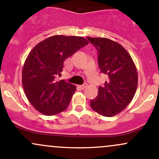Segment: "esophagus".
Wrapping results in <instances>:
<instances>
[{
	"instance_id": "esophagus-1",
	"label": "esophagus",
	"mask_w": 159,
	"mask_h": 159,
	"mask_svg": "<svg viewBox=\"0 0 159 159\" xmlns=\"http://www.w3.org/2000/svg\"><path fill=\"white\" fill-rule=\"evenodd\" d=\"M86 87H87V84H82V85L78 86V87H79V88L81 89V90H84V89Z\"/></svg>"
}]
</instances>
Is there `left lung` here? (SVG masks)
<instances>
[{"mask_svg": "<svg viewBox=\"0 0 159 159\" xmlns=\"http://www.w3.org/2000/svg\"><path fill=\"white\" fill-rule=\"evenodd\" d=\"M98 51V64L108 76L90 106L104 116L121 112L132 102L138 87V72L130 54L116 42L102 37H87Z\"/></svg>", "mask_w": 159, "mask_h": 159, "instance_id": "8db88e82", "label": "left lung"}]
</instances>
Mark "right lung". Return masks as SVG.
I'll use <instances>...</instances> for the list:
<instances>
[{"label": "right lung", "mask_w": 159, "mask_h": 159, "mask_svg": "<svg viewBox=\"0 0 159 159\" xmlns=\"http://www.w3.org/2000/svg\"><path fill=\"white\" fill-rule=\"evenodd\" d=\"M89 43L81 36L55 35L30 51L22 69V86L30 104L39 112L53 116L67 108L75 85L57 81L69 57Z\"/></svg>", "instance_id": "right-lung-1"}]
</instances>
